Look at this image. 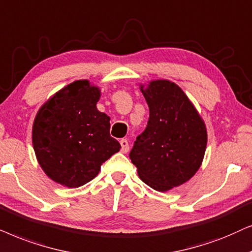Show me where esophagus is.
Returning <instances> with one entry per match:
<instances>
[{
	"label": "esophagus",
	"instance_id": "34e87169",
	"mask_svg": "<svg viewBox=\"0 0 252 252\" xmlns=\"http://www.w3.org/2000/svg\"><path fill=\"white\" fill-rule=\"evenodd\" d=\"M120 144H121V152L122 153H126L129 151V143H128V140L126 139H121V142H120Z\"/></svg>",
	"mask_w": 252,
	"mask_h": 252
}]
</instances>
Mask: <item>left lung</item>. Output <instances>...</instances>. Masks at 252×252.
<instances>
[{"label":"left lung","mask_w":252,"mask_h":252,"mask_svg":"<svg viewBox=\"0 0 252 252\" xmlns=\"http://www.w3.org/2000/svg\"><path fill=\"white\" fill-rule=\"evenodd\" d=\"M139 89L150 109L146 129L130 152L140 180L157 191L189 181L202 166L207 130L198 110L177 84L150 80Z\"/></svg>","instance_id":"1"}]
</instances>
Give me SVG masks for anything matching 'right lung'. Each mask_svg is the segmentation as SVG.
Returning a JSON list of instances; mask_svg holds the SVG:
<instances>
[{"label":"right lung","mask_w":252,"mask_h":252,"mask_svg":"<svg viewBox=\"0 0 252 252\" xmlns=\"http://www.w3.org/2000/svg\"><path fill=\"white\" fill-rule=\"evenodd\" d=\"M100 96V89L90 80H75L36 113L32 126L36 160L46 175L63 187L90 182L121 149L109 135L110 117L96 108Z\"/></svg>","instance_id":"right-lung-1"}]
</instances>
